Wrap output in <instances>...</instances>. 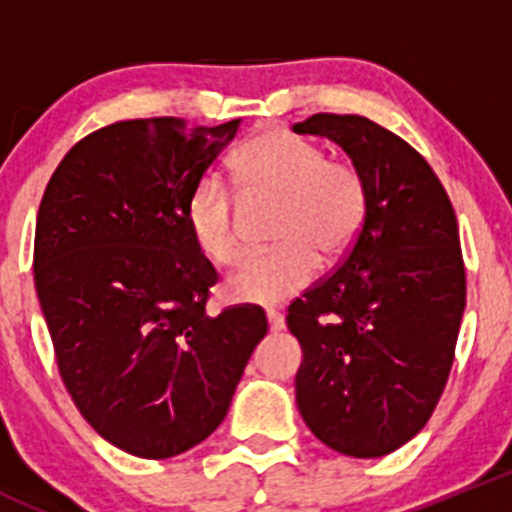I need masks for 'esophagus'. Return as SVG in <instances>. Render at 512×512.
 Wrapping results in <instances>:
<instances>
[{"label": "esophagus", "mask_w": 512, "mask_h": 512, "mask_svg": "<svg viewBox=\"0 0 512 512\" xmlns=\"http://www.w3.org/2000/svg\"><path fill=\"white\" fill-rule=\"evenodd\" d=\"M267 327H270V332H282L285 329V317L275 312V309H267Z\"/></svg>", "instance_id": "1"}]
</instances>
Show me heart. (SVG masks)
<instances>
[{
	"label": "heart",
	"mask_w": 512,
	"mask_h": 512,
	"mask_svg": "<svg viewBox=\"0 0 512 512\" xmlns=\"http://www.w3.org/2000/svg\"><path fill=\"white\" fill-rule=\"evenodd\" d=\"M242 198L277 200L272 250L247 255L225 280L237 304H280L302 292L319 270V255L339 257L354 245L366 218V185L359 170L327 160L322 146L289 131H267L247 141L232 163ZM198 250L213 265H230L240 252L235 200L225 183L205 175L185 205Z\"/></svg>",
	"instance_id": "1"
}]
</instances>
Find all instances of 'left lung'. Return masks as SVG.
I'll return each mask as SVG.
<instances>
[{"label": "left lung", "mask_w": 512, "mask_h": 512, "mask_svg": "<svg viewBox=\"0 0 512 512\" xmlns=\"http://www.w3.org/2000/svg\"><path fill=\"white\" fill-rule=\"evenodd\" d=\"M292 131L337 143L366 185L352 250L289 304L297 409L324 446L381 458L426 426L451 371L466 309L456 213L421 153L379 123L314 113Z\"/></svg>", "instance_id": "1"}]
</instances>
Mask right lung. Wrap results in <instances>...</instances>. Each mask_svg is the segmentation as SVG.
Returning a JSON list of instances; mask_svg holds the SVG:
<instances>
[{
  "instance_id": "obj_1",
  "label": "right lung",
  "mask_w": 512,
  "mask_h": 512,
  "mask_svg": "<svg viewBox=\"0 0 512 512\" xmlns=\"http://www.w3.org/2000/svg\"><path fill=\"white\" fill-rule=\"evenodd\" d=\"M237 128L111 123L66 153L41 198L34 285L61 379L98 436L131 456L205 441L267 334L260 307L205 312L218 275L185 220Z\"/></svg>"
}]
</instances>
